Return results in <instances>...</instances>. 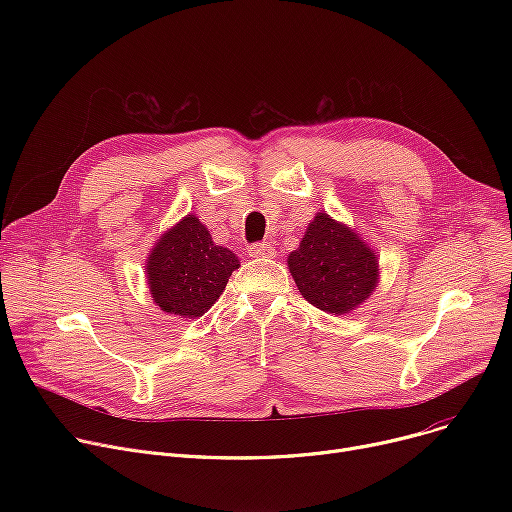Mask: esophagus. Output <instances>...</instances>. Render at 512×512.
<instances>
[{
	"instance_id": "obj_1",
	"label": "esophagus",
	"mask_w": 512,
	"mask_h": 512,
	"mask_svg": "<svg viewBox=\"0 0 512 512\" xmlns=\"http://www.w3.org/2000/svg\"><path fill=\"white\" fill-rule=\"evenodd\" d=\"M249 255L257 257V259H274L276 257V247L261 245V242H257V245L249 247Z\"/></svg>"
}]
</instances>
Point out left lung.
<instances>
[{"instance_id":"obj_1","label":"left lung","mask_w":512,"mask_h":512,"mask_svg":"<svg viewBox=\"0 0 512 512\" xmlns=\"http://www.w3.org/2000/svg\"><path fill=\"white\" fill-rule=\"evenodd\" d=\"M286 263L303 299L332 315H348L363 305L380 282L375 251L355 228L326 211L313 215L299 249Z\"/></svg>"}]
</instances>
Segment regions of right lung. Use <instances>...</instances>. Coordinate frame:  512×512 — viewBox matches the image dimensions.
<instances>
[{"label":"right lung","instance_id":"right-lung-1","mask_svg":"<svg viewBox=\"0 0 512 512\" xmlns=\"http://www.w3.org/2000/svg\"><path fill=\"white\" fill-rule=\"evenodd\" d=\"M238 267L234 251L215 245L205 224L188 213L157 238L145 261V280L161 311L197 319L220 299Z\"/></svg>","mask_w":512,"mask_h":512}]
</instances>
